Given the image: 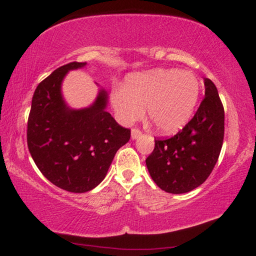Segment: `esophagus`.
Here are the masks:
<instances>
[{"label":"esophagus","instance_id":"1","mask_svg":"<svg viewBox=\"0 0 256 256\" xmlns=\"http://www.w3.org/2000/svg\"><path fill=\"white\" fill-rule=\"evenodd\" d=\"M141 134H142V132H141L138 128H132L131 136H132L133 140H136V138H138V136H141Z\"/></svg>","mask_w":256,"mask_h":256}]
</instances>
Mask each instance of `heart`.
<instances>
[{
  "label": "heart",
  "mask_w": 256,
  "mask_h": 256,
  "mask_svg": "<svg viewBox=\"0 0 256 256\" xmlns=\"http://www.w3.org/2000/svg\"><path fill=\"white\" fill-rule=\"evenodd\" d=\"M200 92L198 78L178 69H152L128 77L124 88L112 94V105L123 124L144 114L158 131L170 134L182 128L196 108Z\"/></svg>",
  "instance_id": "1"
}]
</instances>
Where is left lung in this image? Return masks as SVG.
Here are the masks:
<instances>
[{"label": "left lung", "mask_w": 256, "mask_h": 256, "mask_svg": "<svg viewBox=\"0 0 256 256\" xmlns=\"http://www.w3.org/2000/svg\"><path fill=\"white\" fill-rule=\"evenodd\" d=\"M224 106L214 82L205 78V97L196 114L169 138H156L146 164L151 178L170 194L192 192L212 174L222 150Z\"/></svg>", "instance_id": "obj_1"}]
</instances>
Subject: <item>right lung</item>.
Here are the masks:
<instances>
[{
    "label": "right lung",
    "mask_w": 256,
    "mask_h": 256,
    "mask_svg": "<svg viewBox=\"0 0 256 256\" xmlns=\"http://www.w3.org/2000/svg\"><path fill=\"white\" fill-rule=\"evenodd\" d=\"M86 66L69 62L36 88L28 118L26 142L34 164L51 184L69 192H87L108 174L115 153L131 138V130L108 110V92L100 90L87 108L70 110L62 95L68 70Z\"/></svg>",
    "instance_id": "1"
}]
</instances>
